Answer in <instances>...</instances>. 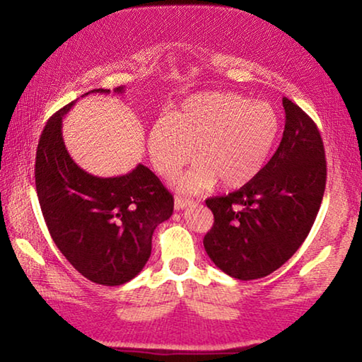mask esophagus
I'll return each instance as SVG.
<instances>
[{"label":"esophagus","instance_id":"34e87169","mask_svg":"<svg viewBox=\"0 0 362 362\" xmlns=\"http://www.w3.org/2000/svg\"><path fill=\"white\" fill-rule=\"evenodd\" d=\"M192 204H193L192 199H183V198H180V196H175V199H174V207L177 211L185 209V207L192 206Z\"/></svg>","mask_w":362,"mask_h":362}]
</instances>
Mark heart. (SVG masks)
Returning a JSON list of instances; mask_svg holds the SVG:
<instances>
[{
	"label": "heart",
	"instance_id": "heart-1",
	"mask_svg": "<svg viewBox=\"0 0 362 362\" xmlns=\"http://www.w3.org/2000/svg\"><path fill=\"white\" fill-rule=\"evenodd\" d=\"M281 131L278 110L267 100H249L235 93L192 95L148 132L153 168L174 179L192 161L196 166L179 180L182 192L212 187L235 189L252 182L265 166Z\"/></svg>",
	"mask_w": 362,
	"mask_h": 362
}]
</instances>
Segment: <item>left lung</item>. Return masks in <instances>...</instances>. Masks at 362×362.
I'll use <instances>...</instances> for the list:
<instances>
[{"instance_id": "left-lung-1", "label": "left lung", "mask_w": 362, "mask_h": 362, "mask_svg": "<svg viewBox=\"0 0 362 362\" xmlns=\"http://www.w3.org/2000/svg\"><path fill=\"white\" fill-rule=\"evenodd\" d=\"M283 140L260 174L206 204L214 225L204 249L231 278L268 276L291 259L308 236L326 188V155L315 121L284 97Z\"/></svg>"}]
</instances>
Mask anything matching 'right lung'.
Instances as JSON below:
<instances>
[{"label":"right lung","mask_w":362,"mask_h":362,"mask_svg":"<svg viewBox=\"0 0 362 362\" xmlns=\"http://www.w3.org/2000/svg\"><path fill=\"white\" fill-rule=\"evenodd\" d=\"M95 93L110 90L94 89L81 97ZM73 105L59 110L42 129L36 193L47 230L73 268L93 283L119 286L148 262L153 231L173 216L174 198L144 164L118 177H97L79 168L62 137V119Z\"/></svg>","instance_id":"right-lung-1"}]
</instances>
